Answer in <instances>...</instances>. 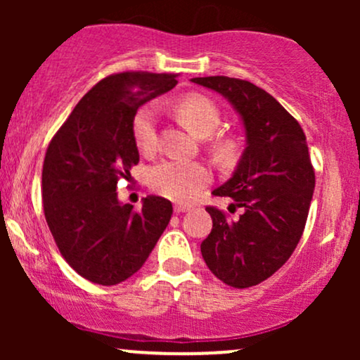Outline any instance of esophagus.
Instances as JSON below:
<instances>
[{"mask_svg": "<svg viewBox=\"0 0 360 360\" xmlns=\"http://www.w3.org/2000/svg\"><path fill=\"white\" fill-rule=\"evenodd\" d=\"M191 210V206H186V205H174V212L176 213H186Z\"/></svg>", "mask_w": 360, "mask_h": 360, "instance_id": "1", "label": "esophagus"}]
</instances>
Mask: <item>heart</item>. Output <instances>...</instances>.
Wrapping results in <instances>:
<instances>
[{
  "instance_id": "obj_1",
  "label": "heart",
  "mask_w": 360,
  "mask_h": 360,
  "mask_svg": "<svg viewBox=\"0 0 360 360\" xmlns=\"http://www.w3.org/2000/svg\"><path fill=\"white\" fill-rule=\"evenodd\" d=\"M176 115L198 137L212 135L221 122V111L212 98L205 94H188L176 105ZM135 146L143 155L154 154L157 148V115L152 106H142L131 120ZM210 154L218 162L229 164L238 154V142L229 135L214 137L210 142ZM212 181L208 167L201 162L167 159L148 171V186L157 194L177 201L191 203Z\"/></svg>"
}]
</instances>
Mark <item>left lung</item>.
Listing matches in <instances>:
<instances>
[{"mask_svg":"<svg viewBox=\"0 0 360 360\" xmlns=\"http://www.w3.org/2000/svg\"><path fill=\"white\" fill-rule=\"evenodd\" d=\"M214 89L240 113L247 147L232 179L214 196L232 198L238 220L206 206L213 229L201 242L206 266L232 288H250L271 278L298 245L315 189L307 135L292 115L267 91L226 76L194 77Z\"/></svg>","mask_w":360,"mask_h":360,"instance_id":"obj_1","label":"left lung"}]
</instances>
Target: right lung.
I'll return each mask as SVG.
<instances>
[{"label": "right lung", "instance_id": "obj_1", "mask_svg": "<svg viewBox=\"0 0 360 360\" xmlns=\"http://www.w3.org/2000/svg\"><path fill=\"white\" fill-rule=\"evenodd\" d=\"M177 74L127 71L91 88L56 131L42 169V201L57 249L77 274L113 286L143 266L172 205L148 196L120 205V179L139 164L131 120L143 103L177 84Z\"/></svg>", "mask_w": 360, "mask_h": 360}]
</instances>
